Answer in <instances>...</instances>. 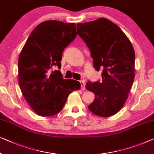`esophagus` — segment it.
I'll return each mask as SVG.
<instances>
[{
    "label": "esophagus",
    "instance_id": "34e87169",
    "mask_svg": "<svg viewBox=\"0 0 154 154\" xmlns=\"http://www.w3.org/2000/svg\"><path fill=\"white\" fill-rule=\"evenodd\" d=\"M80 82V84H81V88L82 90H84L85 89V82L84 80H81Z\"/></svg>",
    "mask_w": 154,
    "mask_h": 154
}]
</instances>
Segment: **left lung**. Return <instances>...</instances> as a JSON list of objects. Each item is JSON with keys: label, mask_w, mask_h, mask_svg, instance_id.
Listing matches in <instances>:
<instances>
[{"label": "left lung", "mask_w": 154, "mask_h": 154, "mask_svg": "<svg viewBox=\"0 0 154 154\" xmlns=\"http://www.w3.org/2000/svg\"><path fill=\"white\" fill-rule=\"evenodd\" d=\"M96 71L103 69L102 81L86 83L96 96L88 105L92 113L109 117L119 111L128 96L135 78V51L119 27L105 18L77 24Z\"/></svg>", "instance_id": "1"}]
</instances>
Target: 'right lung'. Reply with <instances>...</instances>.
Wrapping results in <instances>:
<instances>
[{
    "instance_id": "add662e5",
    "label": "right lung",
    "mask_w": 154,
    "mask_h": 154,
    "mask_svg": "<svg viewBox=\"0 0 154 154\" xmlns=\"http://www.w3.org/2000/svg\"><path fill=\"white\" fill-rule=\"evenodd\" d=\"M77 36L75 23L51 20L40 23L30 34L19 57V84L33 111L42 116L55 115L63 109L80 82L65 79L59 70L62 54Z\"/></svg>"
}]
</instances>
